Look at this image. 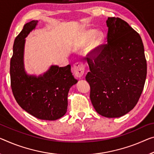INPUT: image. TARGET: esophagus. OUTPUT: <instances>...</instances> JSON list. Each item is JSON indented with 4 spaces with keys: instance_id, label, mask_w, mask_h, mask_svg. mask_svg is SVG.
Segmentation results:
<instances>
[{
    "instance_id": "1",
    "label": "esophagus",
    "mask_w": 154,
    "mask_h": 154,
    "mask_svg": "<svg viewBox=\"0 0 154 154\" xmlns=\"http://www.w3.org/2000/svg\"><path fill=\"white\" fill-rule=\"evenodd\" d=\"M85 64L81 62V61H79V62L75 63L74 65H73V73L75 77L80 78L82 76L84 72H85Z\"/></svg>"
}]
</instances>
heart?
<instances>
[{
    "mask_svg": "<svg viewBox=\"0 0 154 154\" xmlns=\"http://www.w3.org/2000/svg\"><path fill=\"white\" fill-rule=\"evenodd\" d=\"M94 34V30H87L86 32L85 33V35L83 36V42L85 43H87L88 42L91 36H93ZM104 40V34L103 33L100 32V31H97L95 33L94 37L92 38L91 41L89 42V50H91V49H96L97 47H98L103 42Z\"/></svg>",
    "mask_w": 154,
    "mask_h": 154,
    "instance_id": "b5f03b06",
    "label": "heart"
}]
</instances>
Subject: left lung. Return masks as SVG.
Masks as SVG:
<instances>
[{
	"mask_svg": "<svg viewBox=\"0 0 154 154\" xmlns=\"http://www.w3.org/2000/svg\"><path fill=\"white\" fill-rule=\"evenodd\" d=\"M107 43L87 54L90 99L97 113L118 118L133 109L143 92L146 60L141 37L126 21L109 17Z\"/></svg>",
	"mask_w": 154,
	"mask_h": 154,
	"instance_id": "left-lung-1",
	"label": "left lung"
}]
</instances>
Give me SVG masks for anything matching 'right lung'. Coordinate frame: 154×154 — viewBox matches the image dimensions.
<instances>
[{
    "label": "right lung",
    "instance_id": "add662e5",
    "mask_svg": "<svg viewBox=\"0 0 154 154\" xmlns=\"http://www.w3.org/2000/svg\"><path fill=\"white\" fill-rule=\"evenodd\" d=\"M37 25V20L26 23L14 41L10 61L11 87L16 102L27 113L38 119L55 120L67 112L68 92L78 80L72 75L70 65L51 66L39 77L25 74V38Z\"/></svg>",
    "mask_w": 154,
    "mask_h": 154
}]
</instances>
